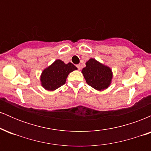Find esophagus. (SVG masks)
Returning a JSON list of instances; mask_svg holds the SVG:
<instances>
[{
    "label": "esophagus",
    "instance_id": "esophagus-1",
    "mask_svg": "<svg viewBox=\"0 0 151 151\" xmlns=\"http://www.w3.org/2000/svg\"><path fill=\"white\" fill-rule=\"evenodd\" d=\"M77 67L78 70H81V65H77Z\"/></svg>",
    "mask_w": 151,
    "mask_h": 151
}]
</instances>
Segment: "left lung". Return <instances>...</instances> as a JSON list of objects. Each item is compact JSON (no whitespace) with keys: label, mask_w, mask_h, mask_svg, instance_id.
Masks as SVG:
<instances>
[{"label":"left lung","mask_w":151,"mask_h":151,"mask_svg":"<svg viewBox=\"0 0 151 151\" xmlns=\"http://www.w3.org/2000/svg\"><path fill=\"white\" fill-rule=\"evenodd\" d=\"M88 84L97 91H104L111 85L113 72L109 66L93 58L86 62V67L81 70Z\"/></svg>","instance_id":"8db88e82"}]
</instances>
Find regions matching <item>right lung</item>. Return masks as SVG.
<instances>
[{
    "mask_svg": "<svg viewBox=\"0 0 151 151\" xmlns=\"http://www.w3.org/2000/svg\"><path fill=\"white\" fill-rule=\"evenodd\" d=\"M77 70L71 62L65 64L61 60H56L42 70L40 79L41 86L47 91H55L65 84L69 74Z\"/></svg>",
    "mask_w": 151,
    "mask_h": 151,
    "instance_id": "add662e5",
    "label": "right lung"
}]
</instances>
